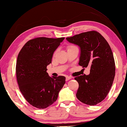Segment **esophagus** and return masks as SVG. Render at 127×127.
Wrapping results in <instances>:
<instances>
[{"label":"esophagus","instance_id":"34e87169","mask_svg":"<svg viewBox=\"0 0 127 127\" xmlns=\"http://www.w3.org/2000/svg\"><path fill=\"white\" fill-rule=\"evenodd\" d=\"M71 78L70 77H69V76H66V78H65V79H66V81H68V80H69V79H70Z\"/></svg>","mask_w":127,"mask_h":127}]
</instances>
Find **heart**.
Returning <instances> with one entry per match:
<instances>
[{
    "label": "heart",
    "instance_id": "obj_1",
    "mask_svg": "<svg viewBox=\"0 0 127 127\" xmlns=\"http://www.w3.org/2000/svg\"><path fill=\"white\" fill-rule=\"evenodd\" d=\"M74 47H76L75 46H74V45H68V47H67V49H68V50H69V49H72V48H74ZM57 52V50H56V51L54 52V56H55V55L56 54Z\"/></svg>",
    "mask_w": 127,
    "mask_h": 127
}]
</instances>
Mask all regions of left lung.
Instances as JSON below:
<instances>
[{"label":"left lung","mask_w":127,"mask_h":127,"mask_svg":"<svg viewBox=\"0 0 127 127\" xmlns=\"http://www.w3.org/2000/svg\"><path fill=\"white\" fill-rule=\"evenodd\" d=\"M80 48L79 64L91 66L89 75L78 76V100L89 105L102 102L108 95L115 77V62L109 44L96 31H89L66 38Z\"/></svg>","instance_id":"1"}]
</instances>
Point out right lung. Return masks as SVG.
Listing matches in <instances>:
<instances>
[{
  "mask_svg": "<svg viewBox=\"0 0 127 127\" xmlns=\"http://www.w3.org/2000/svg\"><path fill=\"white\" fill-rule=\"evenodd\" d=\"M64 38L38 37L25 44L17 57L16 75L20 91L30 104L44 109L57 99L65 77H50L47 66Z\"/></svg>",
  "mask_w": 127,
  "mask_h": 127,
  "instance_id": "right-lung-1",
  "label": "right lung"
}]
</instances>
